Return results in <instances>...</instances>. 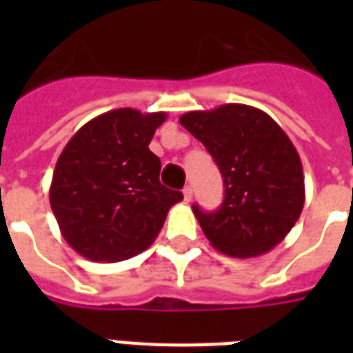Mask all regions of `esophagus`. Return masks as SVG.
I'll return each instance as SVG.
<instances>
[{
  "label": "esophagus",
  "mask_w": 353,
  "mask_h": 353,
  "mask_svg": "<svg viewBox=\"0 0 353 353\" xmlns=\"http://www.w3.org/2000/svg\"><path fill=\"white\" fill-rule=\"evenodd\" d=\"M192 196H194L192 187L183 188V199H185V203H190V201H192Z\"/></svg>",
  "instance_id": "34e87169"
}]
</instances>
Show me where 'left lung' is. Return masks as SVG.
Masks as SVG:
<instances>
[{"label": "left lung", "mask_w": 353, "mask_h": 353, "mask_svg": "<svg viewBox=\"0 0 353 353\" xmlns=\"http://www.w3.org/2000/svg\"><path fill=\"white\" fill-rule=\"evenodd\" d=\"M179 122L209 150L225 185L216 212L192 207L210 245L232 258L258 256L279 245L306 198L301 157L284 130L245 104L188 112Z\"/></svg>", "instance_id": "left-lung-1"}]
</instances>
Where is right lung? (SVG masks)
<instances>
[{
    "label": "right lung",
    "mask_w": 353,
    "mask_h": 353,
    "mask_svg": "<svg viewBox=\"0 0 353 353\" xmlns=\"http://www.w3.org/2000/svg\"><path fill=\"white\" fill-rule=\"evenodd\" d=\"M165 112L119 108L69 139L52 172L49 201L63 240L91 262H121L148 249L183 194L161 185L148 144Z\"/></svg>",
    "instance_id": "right-lung-1"
}]
</instances>
